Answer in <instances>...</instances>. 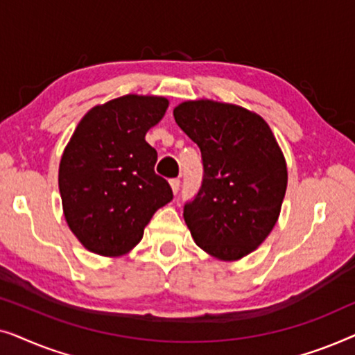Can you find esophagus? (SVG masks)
<instances>
[{
  "label": "esophagus",
  "mask_w": 355,
  "mask_h": 355,
  "mask_svg": "<svg viewBox=\"0 0 355 355\" xmlns=\"http://www.w3.org/2000/svg\"><path fill=\"white\" fill-rule=\"evenodd\" d=\"M169 186H171L174 193H178L179 192V186H181V181H179V179H171V181H169Z\"/></svg>",
  "instance_id": "esophagus-1"
}]
</instances>
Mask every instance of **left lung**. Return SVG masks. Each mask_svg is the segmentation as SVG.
I'll list each match as a JSON object with an SVG mask.
<instances>
[{
	"mask_svg": "<svg viewBox=\"0 0 355 355\" xmlns=\"http://www.w3.org/2000/svg\"><path fill=\"white\" fill-rule=\"evenodd\" d=\"M198 145L203 179L184 220L196 244L218 260L254 252L278 221L288 187L284 155L254 111L213 100L184 101L173 111Z\"/></svg>",
	"mask_w": 355,
	"mask_h": 355,
	"instance_id": "1",
	"label": "left lung"
}]
</instances>
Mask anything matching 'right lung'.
<instances>
[{
    "label": "right lung",
    "instance_id": "1",
    "mask_svg": "<svg viewBox=\"0 0 355 355\" xmlns=\"http://www.w3.org/2000/svg\"><path fill=\"white\" fill-rule=\"evenodd\" d=\"M164 96L124 95L94 106L72 134L60 163V193L67 226L87 250L128 254L158 208L173 200L155 174L157 150L145 134L166 113Z\"/></svg>",
    "mask_w": 355,
    "mask_h": 355
}]
</instances>
